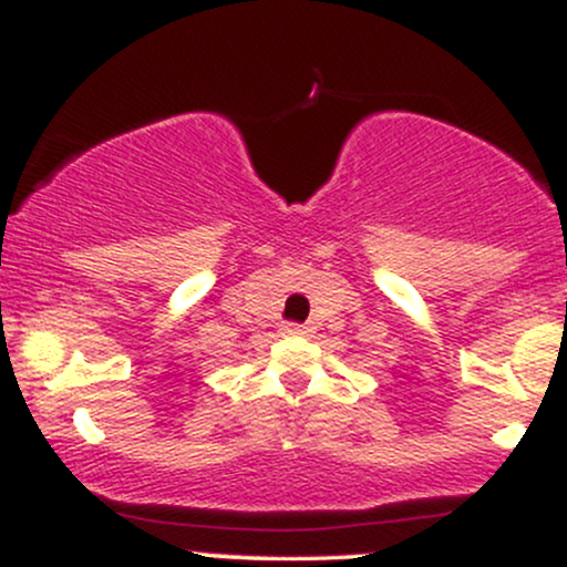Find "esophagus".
<instances>
[{
  "label": "esophagus",
  "instance_id": "1",
  "mask_svg": "<svg viewBox=\"0 0 567 567\" xmlns=\"http://www.w3.org/2000/svg\"><path fill=\"white\" fill-rule=\"evenodd\" d=\"M279 330H282V336H309L311 333L309 324H296V322H285Z\"/></svg>",
  "mask_w": 567,
  "mask_h": 567
}]
</instances>
